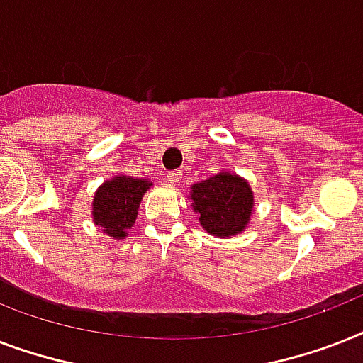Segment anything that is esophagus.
Wrapping results in <instances>:
<instances>
[{"instance_id":"1","label":"esophagus","mask_w":363,"mask_h":363,"mask_svg":"<svg viewBox=\"0 0 363 363\" xmlns=\"http://www.w3.org/2000/svg\"><path fill=\"white\" fill-rule=\"evenodd\" d=\"M167 181H169L171 184H179V182L182 181V173L181 171H169V173H167Z\"/></svg>"}]
</instances>
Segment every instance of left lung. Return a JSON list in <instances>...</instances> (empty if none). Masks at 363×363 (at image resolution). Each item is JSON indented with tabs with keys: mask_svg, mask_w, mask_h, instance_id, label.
I'll return each mask as SVG.
<instances>
[{
	"mask_svg": "<svg viewBox=\"0 0 363 363\" xmlns=\"http://www.w3.org/2000/svg\"><path fill=\"white\" fill-rule=\"evenodd\" d=\"M190 198L194 211L199 215V224L216 238H232L245 232L254 211L250 184L228 171L192 184Z\"/></svg>",
	"mask_w": 363,
	"mask_h": 363,
	"instance_id": "left-lung-1",
	"label": "left lung"
}]
</instances>
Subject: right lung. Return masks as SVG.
Segmentation results:
<instances>
[{
    "label": "right lung",
    "instance_id": "right-lung-1",
    "mask_svg": "<svg viewBox=\"0 0 363 363\" xmlns=\"http://www.w3.org/2000/svg\"><path fill=\"white\" fill-rule=\"evenodd\" d=\"M152 182L148 179L116 175L98 188L92 201V218L113 239H124L135 224L143 196Z\"/></svg>",
    "mask_w": 363,
    "mask_h": 363
}]
</instances>
